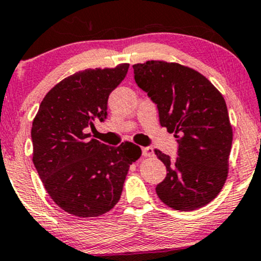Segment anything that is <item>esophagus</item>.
Masks as SVG:
<instances>
[{
  "label": "esophagus",
  "instance_id": "1",
  "mask_svg": "<svg viewBox=\"0 0 261 261\" xmlns=\"http://www.w3.org/2000/svg\"><path fill=\"white\" fill-rule=\"evenodd\" d=\"M153 148L152 147H143L142 148V155L143 157H152L153 155Z\"/></svg>",
  "mask_w": 261,
  "mask_h": 261
}]
</instances>
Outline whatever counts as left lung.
I'll return each instance as SVG.
<instances>
[{
    "label": "left lung",
    "instance_id": "left-lung-1",
    "mask_svg": "<svg viewBox=\"0 0 261 261\" xmlns=\"http://www.w3.org/2000/svg\"><path fill=\"white\" fill-rule=\"evenodd\" d=\"M133 67L137 86L157 104L161 125L179 143L175 160L154 149L167 168L155 193L174 210L201 208L220 194L228 176L233 131L224 98L188 66L149 60Z\"/></svg>",
    "mask_w": 261,
    "mask_h": 261
}]
</instances>
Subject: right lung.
I'll list each match as a JSON object with an SVG mask.
<instances>
[{
    "label": "right lung",
    "mask_w": 261,
    "mask_h": 261,
    "mask_svg": "<svg viewBox=\"0 0 261 261\" xmlns=\"http://www.w3.org/2000/svg\"><path fill=\"white\" fill-rule=\"evenodd\" d=\"M128 66L87 68L66 77L46 93L33 120V163L53 201L76 217L110 211L142 153L133 142L110 147L86 133L95 119L106 120L108 98Z\"/></svg>",
    "instance_id": "add662e5"
}]
</instances>
